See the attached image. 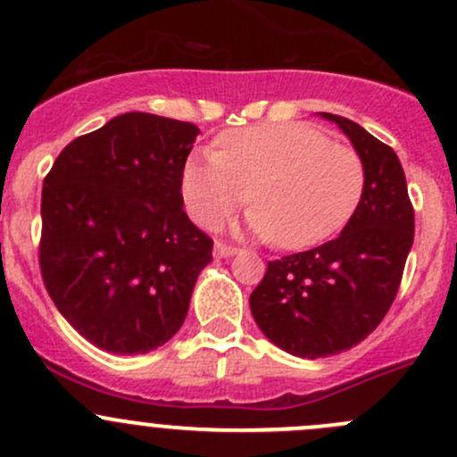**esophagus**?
I'll use <instances>...</instances> for the list:
<instances>
[{
	"label": "esophagus",
	"mask_w": 457,
	"mask_h": 457,
	"mask_svg": "<svg viewBox=\"0 0 457 457\" xmlns=\"http://www.w3.org/2000/svg\"><path fill=\"white\" fill-rule=\"evenodd\" d=\"M237 251H239L237 246H230V244H224V242H215V255L218 257H233Z\"/></svg>",
	"instance_id": "1"
}]
</instances>
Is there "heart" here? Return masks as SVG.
<instances>
[{
  "label": "heart",
  "instance_id": "obj_1",
  "mask_svg": "<svg viewBox=\"0 0 457 457\" xmlns=\"http://www.w3.org/2000/svg\"><path fill=\"white\" fill-rule=\"evenodd\" d=\"M362 157L306 121H282L218 135L215 153L182 166L188 215L215 227L251 195L248 227L284 248H309L346 227L364 195Z\"/></svg>",
  "mask_w": 457,
  "mask_h": 457
}]
</instances>
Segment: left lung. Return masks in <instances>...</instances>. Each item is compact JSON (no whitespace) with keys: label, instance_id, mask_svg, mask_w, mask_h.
<instances>
[{"label":"left lung","instance_id":"1","mask_svg":"<svg viewBox=\"0 0 457 457\" xmlns=\"http://www.w3.org/2000/svg\"><path fill=\"white\" fill-rule=\"evenodd\" d=\"M320 115L362 157V202L336 239L269 262L248 300L262 333L306 360L342 353L376 331L397 295L415 230L395 151L346 117Z\"/></svg>","mask_w":457,"mask_h":457}]
</instances>
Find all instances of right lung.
Returning <instances> with one entry per match:
<instances>
[{"label": "right lung", "mask_w": 457, "mask_h": 457, "mask_svg": "<svg viewBox=\"0 0 457 457\" xmlns=\"http://www.w3.org/2000/svg\"><path fill=\"white\" fill-rule=\"evenodd\" d=\"M197 135L191 121L124 112L73 139L44 179V284L71 327L108 353L166 345L213 260V239L182 209Z\"/></svg>", "instance_id": "add662e5"}]
</instances>
